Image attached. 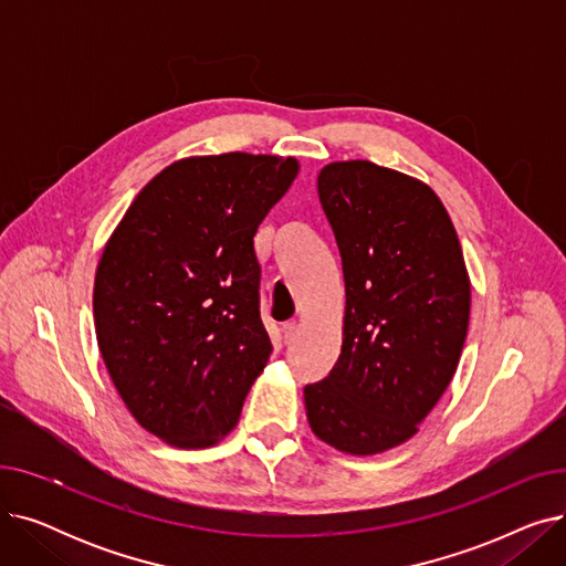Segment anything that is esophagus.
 Instances as JSON below:
<instances>
[{
	"label": "esophagus",
	"instance_id": "34e87169",
	"mask_svg": "<svg viewBox=\"0 0 566 566\" xmlns=\"http://www.w3.org/2000/svg\"><path fill=\"white\" fill-rule=\"evenodd\" d=\"M298 331H301V323L298 321H286L282 325V333H284V342H293L295 337H298Z\"/></svg>",
	"mask_w": 566,
	"mask_h": 566
}]
</instances>
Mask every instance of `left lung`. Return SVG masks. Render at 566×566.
Listing matches in <instances>:
<instances>
[{"label": "left lung", "mask_w": 566, "mask_h": 566, "mask_svg": "<svg viewBox=\"0 0 566 566\" xmlns=\"http://www.w3.org/2000/svg\"><path fill=\"white\" fill-rule=\"evenodd\" d=\"M318 199L342 256L346 314L331 374L305 385L312 431L346 454L406 442L457 371L470 280L454 224L422 181L369 160L333 163Z\"/></svg>", "instance_id": "1"}]
</instances>
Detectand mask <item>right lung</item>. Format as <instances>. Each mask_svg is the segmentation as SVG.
Wrapping results in <instances>:
<instances>
[{"mask_svg": "<svg viewBox=\"0 0 566 566\" xmlns=\"http://www.w3.org/2000/svg\"><path fill=\"white\" fill-rule=\"evenodd\" d=\"M298 174L293 158L178 160L135 197L94 284L98 348L133 418L176 448L238 422L273 353L254 233Z\"/></svg>", "mask_w": 566, "mask_h": 566, "instance_id": "obj_1", "label": "right lung"}]
</instances>
